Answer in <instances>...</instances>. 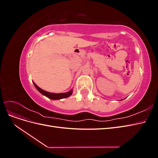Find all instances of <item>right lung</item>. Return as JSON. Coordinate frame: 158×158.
I'll list each match as a JSON object with an SVG mask.
<instances>
[{"mask_svg":"<svg viewBox=\"0 0 158 158\" xmlns=\"http://www.w3.org/2000/svg\"><path fill=\"white\" fill-rule=\"evenodd\" d=\"M33 84H34L35 87L37 88V89L39 91V92L45 95L46 97H47L49 99H54V100H56V99H63V98H68L69 96H70V95H72V94H73V89H71L70 91H69V92H66V93H60V94H55V93H50V92H46V91L44 90L41 89L40 87H38L37 85L33 82Z\"/></svg>","mask_w":158,"mask_h":158,"instance_id":"right-lung-1","label":"right lung"}]
</instances>
